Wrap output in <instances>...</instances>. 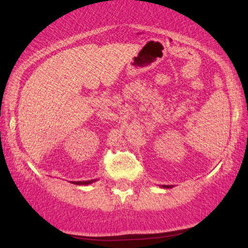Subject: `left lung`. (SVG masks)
Here are the masks:
<instances>
[{
  "instance_id": "8db88e82",
  "label": "left lung",
  "mask_w": 248,
  "mask_h": 248,
  "mask_svg": "<svg viewBox=\"0 0 248 248\" xmlns=\"http://www.w3.org/2000/svg\"><path fill=\"white\" fill-rule=\"evenodd\" d=\"M162 188H171V187H174L172 185H161Z\"/></svg>"
}]
</instances>
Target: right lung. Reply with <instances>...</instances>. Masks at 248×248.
<instances>
[{
  "label": "right lung",
  "instance_id": "add662e5",
  "mask_svg": "<svg viewBox=\"0 0 248 248\" xmlns=\"http://www.w3.org/2000/svg\"><path fill=\"white\" fill-rule=\"evenodd\" d=\"M97 181V180H89V181H71L72 184H76V185H88V184H92L93 182Z\"/></svg>",
  "mask_w": 248,
  "mask_h": 248
}]
</instances>
